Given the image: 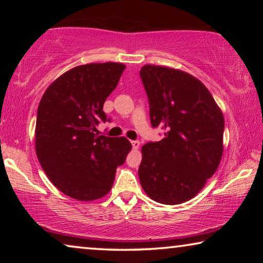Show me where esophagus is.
<instances>
[{
	"label": "esophagus",
	"instance_id": "esophagus-1",
	"mask_svg": "<svg viewBox=\"0 0 263 263\" xmlns=\"http://www.w3.org/2000/svg\"><path fill=\"white\" fill-rule=\"evenodd\" d=\"M130 142H132L133 148H139V146H140L139 140H133V141H130Z\"/></svg>",
	"mask_w": 263,
	"mask_h": 263
}]
</instances>
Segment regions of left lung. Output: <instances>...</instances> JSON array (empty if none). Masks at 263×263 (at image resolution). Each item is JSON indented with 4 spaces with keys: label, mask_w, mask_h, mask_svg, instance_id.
Listing matches in <instances>:
<instances>
[{
    "label": "left lung",
    "mask_w": 263,
    "mask_h": 263,
    "mask_svg": "<svg viewBox=\"0 0 263 263\" xmlns=\"http://www.w3.org/2000/svg\"><path fill=\"white\" fill-rule=\"evenodd\" d=\"M151 124L164 129L160 141L142 147L139 178L151 199L185 202L217 171L222 156L224 116L202 82L182 70L143 66Z\"/></svg>",
    "instance_id": "obj_1"
}]
</instances>
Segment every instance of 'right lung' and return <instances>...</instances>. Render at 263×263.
I'll list each match as a JSON object with an SVG mask.
<instances>
[{
  "instance_id": "1",
  "label": "right lung",
  "mask_w": 263,
  "mask_h": 263,
  "mask_svg": "<svg viewBox=\"0 0 263 263\" xmlns=\"http://www.w3.org/2000/svg\"><path fill=\"white\" fill-rule=\"evenodd\" d=\"M125 66L91 63L75 67L46 88L38 106L35 153L52 184L66 195L92 201L106 195L117 166L132 149L125 138L99 135L110 121L103 105Z\"/></svg>"
}]
</instances>
